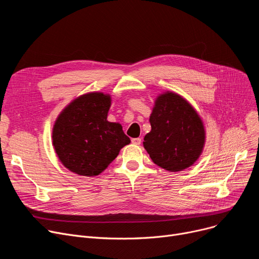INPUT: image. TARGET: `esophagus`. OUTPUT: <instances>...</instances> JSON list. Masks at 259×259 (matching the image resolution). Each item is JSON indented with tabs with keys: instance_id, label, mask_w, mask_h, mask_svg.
I'll return each mask as SVG.
<instances>
[{
	"instance_id": "esophagus-1",
	"label": "esophagus",
	"mask_w": 259,
	"mask_h": 259,
	"mask_svg": "<svg viewBox=\"0 0 259 259\" xmlns=\"http://www.w3.org/2000/svg\"><path fill=\"white\" fill-rule=\"evenodd\" d=\"M131 143H132V144H134V145H141V143H142V139H140V138L132 139V140H131Z\"/></svg>"
}]
</instances>
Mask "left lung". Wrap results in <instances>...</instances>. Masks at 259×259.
<instances>
[{
	"instance_id": "1",
	"label": "left lung",
	"mask_w": 259,
	"mask_h": 259,
	"mask_svg": "<svg viewBox=\"0 0 259 259\" xmlns=\"http://www.w3.org/2000/svg\"><path fill=\"white\" fill-rule=\"evenodd\" d=\"M144 147L152 161L170 172L192 166L205 144V129L193 107L179 94L159 95L150 115Z\"/></svg>"
}]
</instances>
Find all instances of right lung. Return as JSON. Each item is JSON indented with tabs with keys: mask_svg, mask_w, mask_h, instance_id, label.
<instances>
[{
	"mask_svg": "<svg viewBox=\"0 0 259 259\" xmlns=\"http://www.w3.org/2000/svg\"><path fill=\"white\" fill-rule=\"evenodd\" d=\"M110 105L109 95L88 93L70 103L59 115L52 140L67 169L78 175H99L130 143L119 124L107 120Z\"/></svg>",
	"mask_w": 259,
	"mask_h": 259,
	"instance_id": "add662e5",
	"label": "right lung"
}]
</instances>
